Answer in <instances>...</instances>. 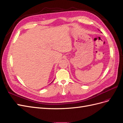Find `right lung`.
<instances>
[{"mask_svg": "<svg viewBox=\"0 0 123 123\" xmlns=\"http://www.w3.org/2000/svg\"><path fill=\"white\" fill-rule=\"evenodd\" d=\"M52 82H53V81H52ZM52 82H51V83H52Z\"/></svg>", "mask_w": 123, "mask_h": 123, "instance_id": "1", "label": "right lung"}]
</instances>
